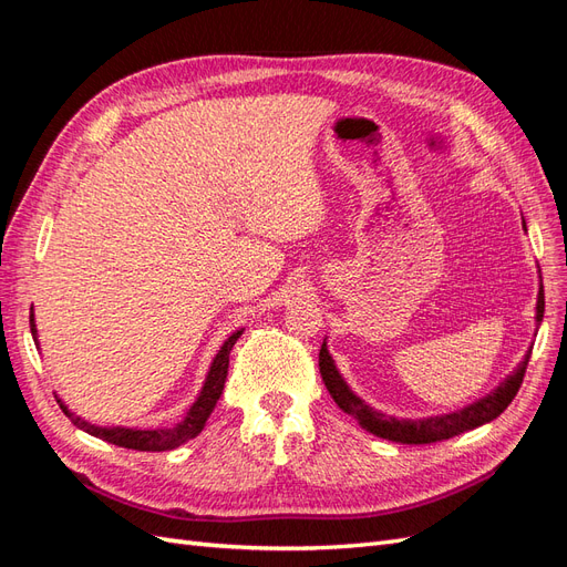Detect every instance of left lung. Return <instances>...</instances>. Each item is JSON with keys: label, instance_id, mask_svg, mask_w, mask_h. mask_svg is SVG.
Listing matches in <instances>:
<instances>
[{"label": "left lung", "instance_id": "1", "mask_svg": "<svg viewBox=\"0 0 567 567\" xmlns=\"http://www.w3.org/2000/svg\"><path fill=\"white\" fill-rule=\"evenodd\" d=\"M544 317V288H539V298H537V321ZM532 350L525 354L523 364L513 371L508 379L496 388L492 394H487L485 400H480L466 409L456 411V414L447 416H435V419H423V421H400L381 414V411L371 409L367 402H362L357 394L348 388V383L342 381V375L338 373L333 359L326 350V342L319 350V371L321 379L326 383V390L331 392L333 402L350 414L359 425L367 427L369 433L375 437H383L390 442H402V444H431V442H442L456 437L466 431H473V427L494 421L502 411L516 398L520 385H523V375L529 362Z\"/></svg>", "mask_w": 567, "mask_h": 567}]
</instances>
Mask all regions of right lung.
Wrapping results in <instances>:
<instances>
[{
    "instance_id": "obj_1",
    "label": "right lung",
    "mask_w": 567,
    "mask_h": 567,
    "mask_svg": "<svg viewBox=\"0 0 567 567\" xmlns=\"http://www.w3.org/2000/svg\"><path fill=\"white\" fill-rule=\"evenodd\" d=\"M30 331L32 338L38 340V329H35V319L30 317ZM244 331H236L231 333L225 346L219 348L217 357L213 359L210 371H208V379L203 383V390L198 394V400L194 402V406L186 411V416L182 423H177L175 427H156V431H134V427H99L92 425L84 419L71 414L63 404L61 409L65 411V416L71 419L80 431L90 433L99 440H106L111 444H117V447H125V450H136V452H167V450H175L179 444H184L186 440H194L200 431L205 421L213 414V409L219 400L221 390H225V381H227V369H229V352L234 348V342L238 340ZM61 402V400H59Z\"/></svg>"
}]
</instances>
